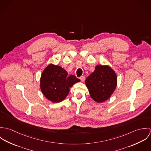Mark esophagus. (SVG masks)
Instances as JSON below:
<instances>
[{
    "instance_id": "1",
    "label": "esophagus",
    "mask_w": 151,
    "mask_h": 151,
    "mask_svg": "<svg viewBox=\"0 0 151 151\" xmlns=\"http://www.w3.org/2000/svg\"><path fill=\"white\" fill-rule=\"evenodd\" d=\"M80 79L81 80V81L82 82H84V81H85V80H86V77H85V76H81V77L80 78Z\"/></svg>"
}]
</instances>
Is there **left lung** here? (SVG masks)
Returning a JSON list of instances; mask_svg holds the SVG:
<instances>
[{
  "mask_svg": "<svg viewBox=\"0 0 151 151\" xmlns=\"http://www.w3.org/2000/svg\"><path fill=\"white\" fill-rule=\"evenodd\" d=\"M85 83L92 99L97 103H102L108 100L114 92L117 84V77L109 65H97Z\"/></svg>",
  "mask_w": 151,
  "mask_h": 151,
  "instance_id": "8db88e82",
  "label": "left lung"
}]
</instances>
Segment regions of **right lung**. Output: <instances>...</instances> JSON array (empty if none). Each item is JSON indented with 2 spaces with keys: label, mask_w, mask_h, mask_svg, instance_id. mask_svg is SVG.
<instances>
[{
  "label": "right lung",
  "mask_w": 151,
  "mask_h": 151,
  "mask_svg": "<svg viewBox=\"0 0 151 151\" xmlns=\"http://www.w3.org/2000/svg\"><path fill=\"white\" fill-rule=\"evenodd\" d=\"M80 80L74 75L68 76L62 67L49 64L43 70L40 78V88L43 95L50 101H63L70 91V88Z\"/></svg>",
  "instance_id": "obj_1"
}]
</instances>
